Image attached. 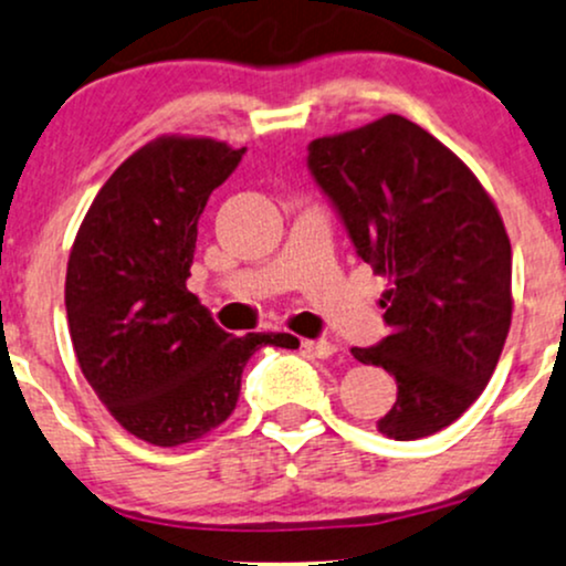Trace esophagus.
Here are the masks:
<instances>
[{
	"label": "esophagus",
	"instance_id": "esophagus-1",
	"mask_svg": "<svg viewBox=\"0 0 566 566\" xmlns=\"http://www.w3.org/2000/svg\"><path fill=\"white\" fill-rule=\"evenodd\" d=\"M302 347L307 355L312 357H321V360H328V357L336 355V344L325 342V338H304Z\"/></svg>",
	"mask_w": 566,
	"mask_h": 566
}]
</instances>
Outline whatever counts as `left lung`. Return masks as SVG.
<instances>
[{"instance_id":"left-lung-1","label":"left lung","mask_w":566,"mask_h":566,"mask_svg":"<svg viewBox=\"0 0 566 566\" xmlns=\"http://www.w3.org/2000/svg\"><path fill=\"white\" fill-rule=\"evenodd\" d=\"M307 169L357 256L391 281L389 336L352 349L397 381L378 431L408 442L450 427L509 336L511 243L495 203L455 153L395 113L312 139Z\"/></svg>"}]
</instances>
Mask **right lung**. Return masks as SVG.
Segmentation results:
<instances>
[{
    "instance_id": "obj_1",
    "label": "right lung",
    "mask_w": 566,
    "mask_h": 566,
    "mask_svg": "<svg viewBox=\"0 0 566 566\" xmlns=\"http://www.w3.org/2000/svg\"><path fill=\"white\" fill-rule=\"evenodd\" d=\"M245 148L161 137L113 171L86 211L65 275L76 360L111 416L139 440L175 448L235 410L243 365L291 334L232 338L185 281L206 201Z\"/></svg>"
}]
</instances>
